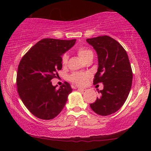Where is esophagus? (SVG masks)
Masks as SVG:
<instances>
[{"mask_svg":"<svg viewBox=\"0 0 151 151\" xmlns=\"http://www.w3.org/2000/svg\"><path fill=\"white\" fill-rule=\"evenodd\" d=\"M77 89L80 91H84L86 90V89H85V88H81V87H78Z\"/></svg>","mask_w":151,"mask_h":151,"instance_id":"34e87169","label":"esophagus"}]
</instances>
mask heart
Instances as JSON below:
<instances>
[{
  "mask_svg": "<svg viewBox=\"0 0 151 151\" xmlns=\"http://www.w3.org/2000/svg\"><path fill=\"white\" fill-rule=\"evenodd\" d=\"M77 52L79 56L84 60V61H86L89 57L93 56V52L91 50L86 47H80L77 50ZM69 56L67 53H65L62 57V64L63 66H66L68 62ZM90 78V74L86 72H73L70 75V80L74 84H77V85H84L87 82L88 79Z\"/></svg>",
  "mask_w": 151,
  "mask_h": 151,
  "instance_id": "obj_1",
  "label": "heart"
}]
</instances>
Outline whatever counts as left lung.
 I'll use <instances>...</instances> for the list:
<instances>
[{"mask_svg": "<svg viewBox=\"0 0 151 151\" xmlns=\"http://www.w3.org/2000/svg\"><path fill=\"white\" fill-rule=\"evenodd\" d=\"M87 42L98 55V71L93 84L103 83L99 97L90 107L96 114L108 116L124 105L132 85L133 72L127 52L119 42L107 35L90 38Z\"/></svg>", "mask_w": 151, "mask_h": 151, "instance_id": "obj_1", "label": "left lung"}]
</instances>
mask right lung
<instances>
[{
  "instance_id": "right-lung-1",
  "label": "right lung",
  "mask_w": 151,
  "mask_h": 151,
  "mask_svg": "<svg viewBox=\"0 0 151 151\" xmlns=\"http://www.w3.org/2000/svg\"><path fill=\"white\" fill-rule=\"evenodd\" d=\"M75 42L76 39H42L25 54L19 63L16 78L18 94L26 108L38 119L50 120L56 117L72 91L67 81L57 89L51 80L62 69V55Z\"/></svg>"
}]
</instances>
